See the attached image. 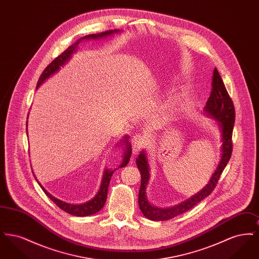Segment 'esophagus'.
<instances>
[{
    "label": "esophagus",
    "instance_id": "1",
    "mask_svg": "<svg viewBox=\"0 0 259 259\" xmlns=\"http://www.w3.org/2000/svg\"><path fill=\"white\" fill-rule=\"evenodd\" d=\"M146 145V139L142 135H135L132 139V146H133V152L137 154L140 149Z\"/></svg>",
    "mask_w": 259,
    "mask_h": 259
}]
</instances>
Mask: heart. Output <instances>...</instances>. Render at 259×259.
Wrapping results in <instances>:
<instances>
[{
	"instance_id": "obj_1",
	"label": "heart",
	"mask_w": 259,
	"mask_h": 259,
	"mask_svg": "<svg viewBox=\"0 0 259 259\" xmlns=\"http://www.w3.org/2000/svg\"><path fill=\"white\" fill-rule=\"evenodd\" d=\"M175 109H176V104H171V105L168 106V110H169V111H172Z\"/></svg>"
}]
</instances>
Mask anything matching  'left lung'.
I'll list each match as a JSON object with an SVG mask.
<instances>
[{"label":"left lung","mask_w":259,"mask_h":259,"mask_svg":"<svg viewBox=\"0 0 259 259\" xmlns=\"http://www.w3.org/2000/svg\"><path fill=\"white\" fill-rule=\"evenodd\" d=\"M211 92L204 108V111L209 117L215 119L222 132V156L221 161L211 175L209 183L192 197L188 198L181 204L170 208H158L149 203L147 197V185L149 181V166L147 153L143 150L136 159L138 169L141 172V187L139 191V206L144 215L155 222L168 221L172 218L184 213L188 209H192L203 199L209 196L214 189L218 181L230 160L232 154V132L235 122V109L233 102L230 98L225 85L222 81V76L219 74L217 68L213 70L211 79Z\"/></svg>","instance_id":"1"}]
</instances>
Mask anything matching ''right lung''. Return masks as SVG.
<instances>
[{
    "label": "right lung",
    "instance_id": "1",
    "mask_svg": "<svg viewBox=\"0 0 259 259\" xmlns=\"http://www.w3.org/2000/svg\"><path fill=\"white\" fill-rule=\"evenodd\" d=\"M120 32L119 30H111V31H107V32H103L100 34H91V35H87L85 37H80L79 39H77L74 45H72L71 47H69L67 50H65L63 53H61L58 57H56L53 61L50 63V65L45 69V71L41 73L38 80H37V89L38 87L42 84V82H45L50 76L52 74H55L56 72H58L60 70L62 66L64 64H66V62L69 61V59L72 57V54L75 52V50H77L78 45L83 41V40H91V39H100V38H106L107 37H110L113 34H116ZM28 119V118H27ZM28 125L26 123V127ZM26 130H28L26 128ZM129 137L125 136L122 139L123 144H125V148H123V159L121 164L119 165L118 168H122L124 166H126L128 164V162L130 160V156L132 153V148L131 145L128 142ZM115 170H108L106 169L104 171V175L102 178V183L100 185V189H99L97 194L92 198L90 201H88L87 203L83 204H78V205H74V204H69L67 202H64L60 199H57L54 196H52L50 192L47 191V189L40 185L38 182L37 184L40 186V188L44 190V192L47 194V196L50 198V200L56 204L60 209L65 210L66 212L73 214L75 217H87V215H91L94 214L96 212H98L100 209H102L106 203L107 196H108V188L110 185V181H111V176ZM34 174V172H33Z\"/></svg>",
    "mask_w": 259,
    "mask_h": 259
}]
</instances>
